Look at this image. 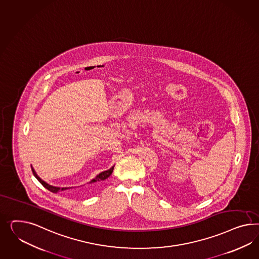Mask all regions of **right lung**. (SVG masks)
Segmentation results:
<instances>
[{"instance_id":"add662e5","label":"right lung","mask_w":259,"mask_h":259,"mask_svg":"<svg viewBox=\"0 0 259 259\" xmlns=\"http://www.w3.org/2000/svg\"><path fill=\"white\" fill-rule=\"evenodd\" d=\"M31 168H32V172H33L34 176L37 178V181H38L41 185H44L46 189H48V190L51 191V192L58 193L59 192V191H64V190H68V189H72V188H73V187H57V186H53V185H48L47 183H45V181H42L40 178L37 176L36 171L33 168L32 165H31ZM113 168H114V165H113L112 167H111L110 169L106 170V171H103V172L99 173L95 179H93V180L90 182V185L95 184V183H99V182H101V181L106 180L107 178L110 177L111 175V173H112V171H113Z\"/></svg>"}]
</instances>
